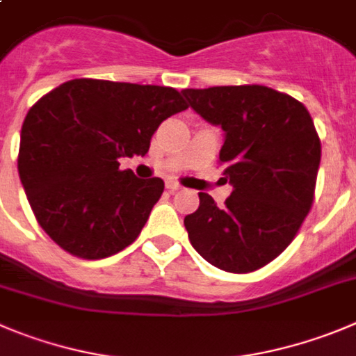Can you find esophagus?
I'll return each mask as SVG.
<instances>
[{
  "instance_id": "obj_1",
  "label": "esophagus",
  "mask_w": 356,
  "mask_h": 356,
  "mask_svg": "<svg viewBox=\"0 0 356 356\" xmlns=\"http://www.w3.org/2000/svg\"><path fill=\"white\" fill-rule=\"evenodd\" d=\"M167 189H168V191H172V193H174V191H179V189H181V186H179L175 181H168L167 182Z\"/></svg>"
}]
</instances>
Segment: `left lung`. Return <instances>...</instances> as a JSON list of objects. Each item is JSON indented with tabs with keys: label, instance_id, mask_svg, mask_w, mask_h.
<instances>
[{
	"label": "left lung",
	"instance_id": "1",
	"mask_svg": "<svg viewBox=\"0 0 356 356\" xmlns=\"http://www.w3.org/2000/svg\"><path fill=\"white\" fill-rule=\"evenodd\" d=\"M188 105L221 126L219 163L234 186L225 207L198 193L184 218L191 245L214 267L248 274L291 244L313 207L321 144L307 108L267 86L182 89Z\"/></svg>",
	"mask_w": 356,
	"mask_h": 356
}]
</instances>
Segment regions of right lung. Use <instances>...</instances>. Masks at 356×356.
Segmentation results:
<instances>
[{"mask_svg":"<svg viewBox=\"0 0 356 356\" xmlns=\"http://www.w3.org/2000/svg\"><path fill=\"white\" fill-rule=\"evenodd\" d=\"M165 86L73 79L29 108L17 168L45 234L84 260H102L140 235L165 182L119 170V158L147 154L158 126L186 111Z\"/></svg>","mask_w":356,"mask_h":356,"instance_id":"right-lung-1","label":"right lung"}]
</instances>
